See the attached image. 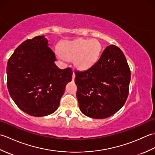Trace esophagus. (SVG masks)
Listing matches in <instances>:
<instances>
[{"label":"esophagus","instance_id":"1","mask_svg":"<svg viewBox=\"0 0 155 155\" xmlns=\"http://www.w3.org/2000/svg\"><path fill=\"white\" fill-rule=\"evenodd\" d=\"M74 78H75V74H74V72H73V73H72V81H74Z\"/></svg>","mask_w":155,"mask_h":155}]
</instances>
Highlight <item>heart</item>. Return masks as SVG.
<instances>
[{"instance_id": "1", "label": "heart", "mask_w": 155, "mask_h": 155, "mask_svg": "<svg viewBox=\"0 0 155 155\" xmlns=\"http://www.w3.org/2000/svg\"><path fill=\"white\" fill-rule=\"evenodd\" d=\"M99 42L95 40L78 38L73 41H65L61 46L58 57L62 60H74L76 67L86 70L96 62L100 52Z\"/></svg>"}]
</instances>
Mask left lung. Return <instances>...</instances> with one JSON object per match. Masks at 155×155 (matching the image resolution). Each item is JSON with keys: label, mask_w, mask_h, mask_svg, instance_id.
I'll list each match as a JSON object with an SVG mask.
<instances>
[{"label": "left lung", "mask_w": 155, "mask_h": 155, "mask_svg": "<svg viewBox=\"0 0 155 155\" xmlns=\"http://www.w3.org/2000/svg\"><path fill=\"white\" fill-rule=\"evenodd\" d=\"M74 74L78 105L86 116L109 117L124 104L129 91L130 70L123 51L117 46H108L91 68Z\"/></svg>", "instance_id": "left-lung-1"}]
</instances>
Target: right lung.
Masks as SVG:
<instances>
[{"instance_id":"obj_1","label":"right lung","mask_w":155,"mask_h":155,"mask_svg":"<svg viewBox=\"0 0 155 155\" xmlns=\"http://www.w3.org/2000/svg\"><path fill=\"white\" fill-rule=\"evenodd\" d=\"M55 61L45 36L24 41L9 58L6 67L9 94L27 114L44 117L58 108L72 71L71 68L59 69Z\"/></svg>"}]
</instances>
